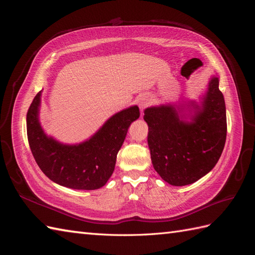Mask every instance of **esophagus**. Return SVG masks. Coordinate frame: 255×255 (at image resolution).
<instances>
[{"instance_id":"1","label":"esophagus","mask_w":255,"mask_h":255,"mask_svg":"<svg viewBox=\"0 0 255 255\" xmlns=\"http://www.w3.org/2000/svg\"><path fill=\"white\" fill-rule=\"evenodd\" d=\"M137 103L138 105H139V107L141 110H143L144 107L148 106V104L150 103V100H149V97L145 96V95H142L140 97H138L137 99Z\"/></svg>"}]
</instances>
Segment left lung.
I'll return each mask as SVG.
<instances>
[{"instance_id":"8db88e82","label":"left lung","mask_w":255,"mask_h":255,"mask_svg":"<svg viewBox=\"0 0 255 255\" xmlns=\"http://www.w3.org/2000/svg\"><path fill=\"white\" fill-rule=\"evenodd\" d=\"M191 122L180 119L171 105L144 111L151 160L161 179L173 186L195 183L217 164L227 139L226 103L219 79L213 78L202 106L194 105Z\"/></svg>"}]
</instances>
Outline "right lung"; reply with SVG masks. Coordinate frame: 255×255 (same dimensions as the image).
<instances>
[{
	"instance_id": "right-lung-1",
	"label": "right lung",
	"mask_w": 255,
	"mask_h": 255,
	"mask_svg": "<svg viewBox=\"0 0 255 255\" xmlns=\"http://www.w3.org/2000/svg\"><path fill=\"white\" fill-rule=\"evenodd\" d=\"M40 96L41 91L27 111L26 128L30 151L41 171L68 188L94 190L104 186L114 172L128 127L139 118L138 106L114 115L89 140L67 145L43 133L38 119Z\"/></svg>"
}]
</instances>
